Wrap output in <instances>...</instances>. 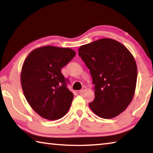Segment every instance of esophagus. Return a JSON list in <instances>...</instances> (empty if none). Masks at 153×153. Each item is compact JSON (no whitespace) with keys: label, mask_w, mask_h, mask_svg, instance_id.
Listing matches in <instances>:
<instances>
[{"label":"esophagus","mask_w":153,"mask_h":153,"mask_svg":"<svg viewBox=\"0 0 153 153\" xmlns=\"http://www.w3.org/2000/svg\"><path fill=\"white\" fill-rule=\"evenodd\" d=\"M87 90V87L86 86H83L82 89L80 90L79 93H81V94H83V93H84Z\"/></svg>","instance_id":"obj_1"}]
</instances>
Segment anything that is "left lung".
<instances>
[{
    "label": "left lung",
    "instance_id": "obj_1",
    "mask_svg": "<svg viewBox=\"0 0 153 153\" xmlns=\"http://www.w3.org/2000/svg\"><path fill=\"white\" fill-rule=\"evenodd\" d=\"M78 51L95 85V97L90 108L104 119L120 115L135 92L137 66L134 56L122 44L110 38L83 45Z\"/></svg>",
    "mask_w": 153,
    "mask_h": 153
}]
</instances>
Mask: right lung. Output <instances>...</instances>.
Returning a JSON list of instances; mask_svg holds the SVG:
<instances>
[{
	"mask_svg": "<svg viewBox=\"0 0 153 153\" xmlns=\"http://www.w3.org/2000/svg\"><path fill=\"white\" fill-rule=\"evenodd\" d=\"M75 55L71 48L46 46L33 50L25 59L21 74L23 92L31 107L42 117L59 120L70 108L74 94L61 71Z\"/></svg>",
	"mask_w": 153,
	"mask_h": 153,
	"instance_id": "right-lung-1",
	"label": "right lung"
}]
</instances>
